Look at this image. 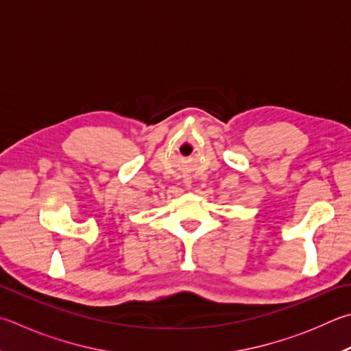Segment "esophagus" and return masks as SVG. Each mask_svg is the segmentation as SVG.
<instances>
[{
	"label": "esophagus",
	"instance_id": "1",
	"mask_svg": "<svg viewBox=\"0 0 351 351\" xmlns=\"http://www.w3.org/2000/svg\"><path fill=\"white\" fill-rule=\"evenodd\" d=\"M186 184H187V186H189V187H190V182H189V181H187V182H186Z\"/></svg>",
	"mask_w": 351,
	"mask_h": 351
}]
</instances>
